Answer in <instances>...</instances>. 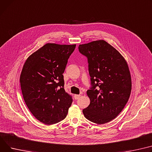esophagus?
Here are the masks:
<instances>
[{"mask_svg": "<svg viewBox=\"0 0 152 152\" xmlns=\"http://www.w3.org/2000/svg\"><path fill=\"white\" fill-rule=\"evenodd\" d=\"M74 97H75V99H77L80 97V95H75Z\"/></svg>", "mask_w": 152, "mask_h": 152, "instance_id": "esophagus-1", "label": "esophagus"}]
</instances>
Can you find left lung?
I'll use <instances>...</instances> for the list:
<instances>
[{
    "label": "left lung",
    "mask_w": 152,
    "mask_h": 152,
    "mask_svg": "<svg viewBox=\"0 0 152 152\" xmlns=\"http://www.w3.org/2000/svg\"><path fill=\"white\" fill-rule=\"evenodd\" d=\"M78 48L87 57L92 85L87 91L90 103L83 113L94 123H107L122 112L129 98L132 83L128 65L104 40L80 45Z\"/></svg>",
    "instance_id": "left-lung-1"
}]
</instances>
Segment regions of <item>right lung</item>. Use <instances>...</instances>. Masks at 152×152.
Returning <instances> with one entry per match:
<instances>
[{
  "mask_svg": "<svg viewBox=\"0 0 152 152\" xmlns=\"http://www.w3.org/2000/svg\"><path fill=\"white\" fill-rule=\"evenodd\" d=\"M76 45L47 43L30 55L20 83L24 102L39 122L53 125L64 120L73 102L64 89L63 73Z\"/></svg>",
  "mask_w": 152,
  "mask_h": 152,
  "instance_id": "add662e5",
  "label": "right lung"
}]
</instances>
